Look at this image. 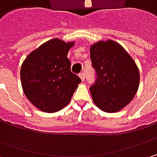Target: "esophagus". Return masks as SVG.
I'll return each mask as SVG.
<instances>
[{"instance_id":"34e87169","label":"esophagus","mask_w":157,"mask_h":157,"mask_svg":"<svg viewBox=\"0 0 157 157\" xmlns=\"http://www.w3.org/2000/svg\"><path fill=\"white\" fill-rule=\"evenodd\" d=\"M79 78H80V79H81L82 81H84L85 80V78H86V76H85V73H83V72H81V73H79Z\"/></svg>"}]
</instances>
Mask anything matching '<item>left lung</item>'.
<instances>
[{"label": "left lung", "mask_w": 157, "mask_h": 157, "mask_svg": "<svg viewBox=\"0 0 157 157\" xmlns=\"http://www.w3.org/2000/svg\"><path fill=\"white\" fill-rule=\"evenodd\" d=\"M90 56L97 76L90 87L94 104L106 113L121 111L134 99L139 88L140 73L136 62L113 40L91 45Z\"/></svg>", "instance_id": "obj_1"}]
</instances>
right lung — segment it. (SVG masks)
<instances>
[{
    "mask_svg": "<svg viewBox=\"0 0 157 157\" xmlns=\"http://www.w3.org/2000/svg\"><path fill=\"white\" fill-rule=\"evenodd\" d=\"M74 42L54 38L30 52L21 67L23 93L41 111L55 113L69 104L81 79L67 57Z\"/></svg>",
    "mask_w": 157,
    "mask_h": 157,
    "instance_id": "1",
    "label": "right lung"
}]
</instances>
